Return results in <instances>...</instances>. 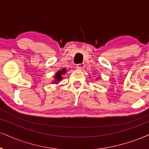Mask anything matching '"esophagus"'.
Wrapping results in <instances>:
<instances>
[{"label": "esophagus", "mask_w": 149, "mask_h": 149, "mask_svg": "<svg viewBox=\"0 0 149 149\" xmlns=\"http://www.w3.org/2000/svg\"><path fill=\"white\" fill-rule=\"evenodd\" d=\"M77 68L79 70H84L85 68V65L84 63H80L77 65Z\"/></svg>", "instance_id": "esophagus-1"}]
</instances>
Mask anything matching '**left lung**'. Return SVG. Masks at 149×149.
<instances>
[{"instance_id":"left-lung-1","label":"left lung","mask_w":149,"mask_h":149,"mask_svg":"<svg viewBox=\"0 0 149 149\" xmlns=\"http://www.w3.org/2000/svg\"><path fill=\"white\" fill-rule=\"evenodd\" d=\"M97 80H98V79H97Z\"/></svg>"}]
</instances>
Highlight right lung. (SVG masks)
I'll list each match as a JSON object with an SVG mask.
<instances>
[{
	"mask_svg": "<svg viewBox=\"0 0 149 149\" xmlns=\"http://www.w3.org/2000/svg\"><path fill=\"white\" fill-rule=\"evenodd\" d=\"M65 72H66V70L65 68H63L61 70L58 71L56 73V74H55V76H54L55 80L53 81L52 83L58 84V82H59L62 79V75L65 74Z\"/></svg>",
	"mask_w": 149,
	"mask_h": 149,
	"instance_id": "1",
	"label": "right lung"
}]
</instances>
